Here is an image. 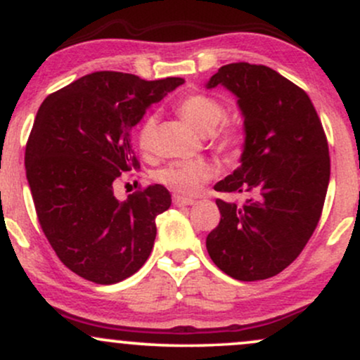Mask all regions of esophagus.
Masks as SVG:
<instances>
[{
	"label": "esophagus",
	"mask_w": 360,
	"mask_h": 360,
	"mask_svg": "<svg viewBox=\"0 0 360 360\" xmlns=\"http://www.w3.org/2000/svg\"><path fill=\"white\" fill-rule=\"evenodd\" d=\"M172 203L176 206H189L194 203V200L193 198H184V196H179V194H174V196H172Z\"/></svg>",
	"instance_id": "esophagus-1"
}]
</instances>
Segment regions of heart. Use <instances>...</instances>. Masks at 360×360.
Listing matches in <instances>:
<instances>
[{
	"mask_svg": "<svg viewBox=\"0 0 360 360\" xmlns=\"http://www.w3.org/2000/svg\"><path fill=\"white\" fill-rule=\"evenodd\" d=\"M186 122L201 134H213L221 147H232L237 142V131L232 127L217 128L226 117L225 106L208 94L193 93L181 98L176 105ZM155 117H147L137 130V143L142 152H150L154 143ZM214 176V166L208 160H174L160 167L154 177L157 183L164 184L181 196H194L201 186Z\"/></svg>",
	"mask_w": 360,
	"mask_h": 360,
	"instance_id": "1",
	"label": "heart"
}]
</instances>
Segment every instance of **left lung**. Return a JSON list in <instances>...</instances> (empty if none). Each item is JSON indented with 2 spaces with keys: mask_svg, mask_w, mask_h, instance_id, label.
Masks as SVG:
<instances>
[{
  "mask_svg": "<svg viewBox=\"0 0 360 360\" xmlns=\"http://www.w3.org/2000/svg\"><path fill=\"white\" fill-rule=\"evenodd\" d=\"M217 86L238 98L245 143L240 166L214 189L252 198L242 206L217 200L221 218L206 249L230 278L267 279L298 257L320 221L328 142L308 94L274 69L233 62L218 69L206 88Z\"/></svg>",
  "mask_w": 360,
  "mask_h": 360,
  "instance_id": "8db88e82",
  "label": "left lung"
}]
</instances>
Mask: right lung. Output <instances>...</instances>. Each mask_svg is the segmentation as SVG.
Masks as SVG:
<instances>
[{
    "label": "right lung",
    "mask_w": 360,
    "mask_h": 360,
    "mask_svg": "<svg viewBox=\"0 0 360 360\" xmlns=\"http://www.w3.org/2000/svg\"><path fill=\"white\" fill-rule=\"evenodd\" d=\"M183 82L100 71L49 94L37 111L25 150L35 212L57 257L81 278L120 283L150 255L171 194L152 184L118 201L113 184L140 169L131 128Z\"/></svg>",
    "instance_id": "right-lung-1"
}]
</instances>
